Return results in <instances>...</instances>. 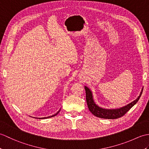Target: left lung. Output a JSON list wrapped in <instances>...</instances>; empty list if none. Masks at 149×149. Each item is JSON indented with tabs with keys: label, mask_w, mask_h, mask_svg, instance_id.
Masks as SVG:
<instances>
[{
	"label": "left lung",
	"mask_w": 149,
	"mask_h": 149,
	"mask_svg": "<svg viewBox=\"0 0 149 149\" xmlns=\"http://www.w3.org/2000/svg\"><path fill=\"white\" fill-rule=\"evenodd\" d=\"M84 89L85 91H86V102L88 104V109L90 111V112L97 117L106 119H116L124 115L132 106L137 103L141 95L142 91H143V88H142L140 95L138 96L137 99L132 101L131 103L129 104L127 106H123L120 109H106L101 108V107L96 105L93 99L92 93H91L89 88L86 86H84Z\"/></svg>",
	"instance_id": "1"
}]
</instances>
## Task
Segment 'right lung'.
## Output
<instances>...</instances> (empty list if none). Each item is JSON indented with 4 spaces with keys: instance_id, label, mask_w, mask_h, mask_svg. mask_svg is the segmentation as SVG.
Here are the masks:
<instances>
[{
    "instance_id": "right-lung-1",
    "label": "right lung",
    "mask_w": 149,
    "mask_h": 149,
    "mask_svg": "<svg viewBox=\"0 0 149 149\" xmlns=\"http://www.w3.org/2000/svg\"><path fill=\"white\" fill-rule=\"evenodd\" d=\"M60 111V110H59ZM59 111H58V112H57L56 114H55V115H52V116H47V117H43V118H41V119H44V118H50V117H52V116H56V115H58V114L59 113Z\"/></svg>"
}]
</instances>
